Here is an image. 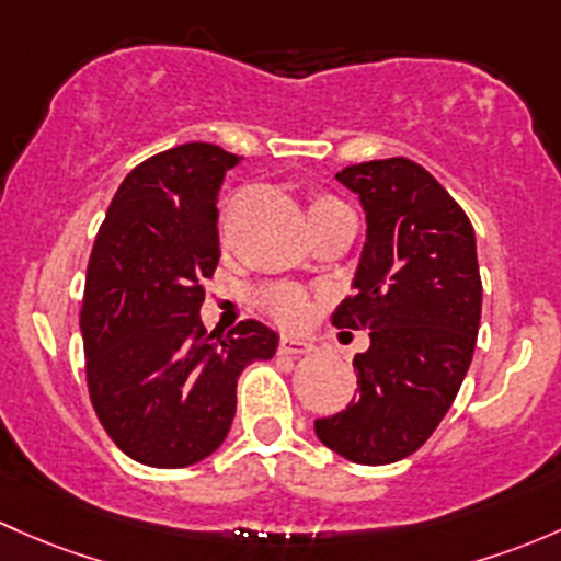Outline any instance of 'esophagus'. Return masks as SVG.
I'll use <instances>...</instances> for the list:
<instances>
[{"label":"esophagus","mask_w":561,"mask_h":561,"mask_svg":"<svg viewBox=\"0 0 561 561\" xmlns=\"http://www.w3.org/2000/svg\"><path fill=\"white\" fill-rule=\"evenodd\" d=\"M279 352L282 355H311V352H314V344L306 339H296V335H282Z\"/></svg>","instance_id":"1"}]
</instances>
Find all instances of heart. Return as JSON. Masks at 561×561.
I'll use <instances>...</instances> for the list:
<instances>
[{"label": "heart", "instance_id": "1", "mask_svg": "<svg viewBox=\"0 0 561 561\" xmlns=\"http://www.w3.org/2000/svg\"><path fill=\"white\" fill-rule=\"evenodd\" d=\"M339 206H344V204L335 202L333 196H311L309 220L325 215V211H330V209H339ZM255 304L261 306L271 320L279 322V325H290V328L304 325V322L311 317V311H314V300H311V296L304 290V287L282 285V282L261 287V290L255 293Z\"/></svg>", "mask_w": 561, "mask_h": 561}]
</instances>
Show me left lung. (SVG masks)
Returning a JSON list of instances; mask_svg holds the SVG:
<instances>
[{"mask_svg":"<svg viewBox=\"0 0 561 561\" xmlns=\"http://www.w3.org/2000/svg\"><path fill=\"white\" fill-rule=\"evenodd\" d=\"M368 220L357 293L333 325L370 330L355 355L357 398L317 420V438L357 465H389L435 433L470 368L481 274L468 215L427 169L385 158L341 169Z\"/></svg>","mask_w":561,"mask_h":561,"instance_id":"obj_1","label":"left lung"}]
</instances>
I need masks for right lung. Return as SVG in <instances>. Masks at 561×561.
<instances>
[{
    "mask_svg": "<svg viewBox=\"0 0 561 561\" xmlns=\"http://www.w3.org/2000/svg\"><path fill=\"white\" fill-rule=\"evenodd\" d=\"M236 163L209 141L147 158L93 241L80 306L88 394L117 449L150 468L209 457L231 430L239 374L279 344L257 320L209 333L198 317L220 263L217 196Z\"/></svg>",
    "mask_w": 561,
    "mask_h": 561,
    "instance_id": "add662e5",
    "label": "right lung"
}]
</instances>
